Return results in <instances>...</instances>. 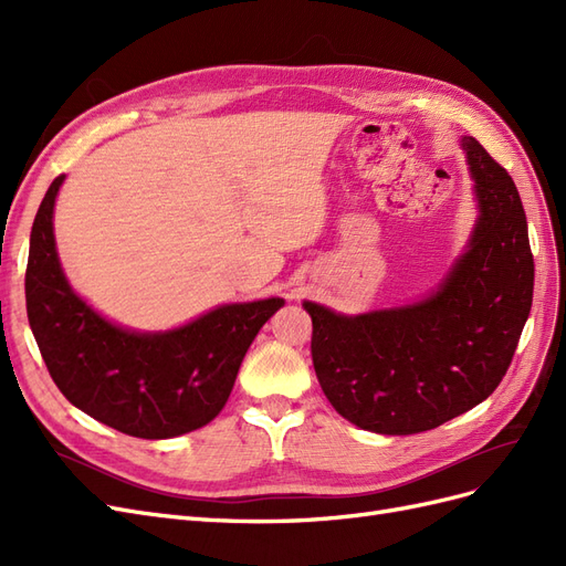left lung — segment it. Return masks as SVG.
<instances>
[{
  "mask_svg": "<svg viewBox=\"0 0 566 566\" xmlns=\"http://www.w3.org/2000/svg\"><path fill=\"white\" fill-rule=\"evenodd\" d=\"M462 150L479 219L437 293L342 316L304 302L321 389L342 418L378 434H418L482 403L515 356L534 297V254L517 186L472 136Z\"/></svg>",
  "mask_w": 566,
  "mask_h": 566,
  "instance_id": "8db88e82",
  "label": "left lung"
}]
</instances>
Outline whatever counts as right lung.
<instances>
[{
	"label": "right lung",
	"instance_id": "1",
	"mask_svg": "<svg viewBox=\"0 0 566 566\" xmlns=\"http://www.w3.org/2000/svg\"><path fill=\"white\" fill-rule=\"evenodd\" d=\"M51 181L30 233L25 302L51 380L94 420L139 439H169L224 408L238 368L283 300L224 304L167 333H134L98 316L65 281L54 241Z\"/></svg>",
	"mask_w": 566,
	"mask_h": 566
}]
</instances>
